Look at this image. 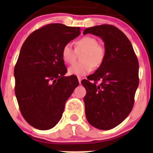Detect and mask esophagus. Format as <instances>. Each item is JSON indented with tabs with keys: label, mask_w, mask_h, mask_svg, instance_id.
Instances as JSON below:
<instances>
[{
	"label": "esophagus",
	"mask_w": 153,
	"mask_h": 153,
	"mask_svg": "<svg viewBox=\"0 0 153 153\" xmlns=\"http://www.w3.org/2000/svg\"><path fill=\"white\" fill-rule=\"evenodd\" d=\"M78 81H79V83H81V80H82V78H81V77H80V76H78Z\"/></svg>",
	"instance_id": "34e87169"
}]
</instances>
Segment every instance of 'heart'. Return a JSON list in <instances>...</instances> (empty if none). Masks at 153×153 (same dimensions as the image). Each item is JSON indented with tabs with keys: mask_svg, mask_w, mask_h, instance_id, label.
<instances>
[{
	"mask_svg": "<svg viewBox=\"0 0 153 153\" xmlns=\"http://www.w3.org/2000/svg\"><path fill=\"white\" fill-rule=\"evenodd\" d=\"M75 50L71 43L64 45L61 52L62 58L65 63L72 64L75 60L77 52L83 51L80 57L81 62H75L68 69L70 74L75 75H87L94 69L99 67L105 59L106 50L102 45L98 44V40L94 36H85L79 39L75 43Z\"/></svg>",
	"mask_w": 153,
	"mask_h": 153,
	"instance_id": "obj_1",
	"label": "heart"
}]
</instances>
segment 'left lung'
Instances as JSON below:
<instances>
[{
    "label": "left lung",
    "mask_w": 153,
    "mask_h": 153,
    "mask_svg": "<svg viewBox=\"0 0 153 153\" xmlns=\"http://www.w3.org/2000/svg\"><path fill=\"white\" fill-rule=\"evenodd\" d=\"M86 34L102 39L106 55L94 74L81 81L86 90L85 116L93 127L108 130L121 124L134 106L139 85L137 57L129 39L114 26H93L84 30Z\"/></svg>",
    "instance_id": "1"
}]
</instances>
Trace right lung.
I'll use <instances>...</instances> for the list:
<instances>
[{"mask_svg":"<svg viewBox=\"0 0 153 153\" xmlns=\"http://www.w3.org/2000/svg\"><path fill=\"white\" fill-rule=\"evenodd\" d=\"M80 34V27L50 24L31 33L23 44L14 68L15 94L23 117L36 129L54 127L78 86V78L65 76L61 52Z\"/></svg>","mask_w":153,"mask_h":153,"instance_id":"right-lung-1","label":"right lung"}]
</instances>
